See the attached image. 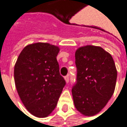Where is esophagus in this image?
Masks as SVG:
<instances>
[{"label":"esophagus","mask_w":127,"mask_h":127,"mask_svg":"<svg viewBox=\"0 0 127 127\" xmlns=\"http://www.w3.org/2000/svg\"><path fill=\"white\" fill-rule=\"evenodd\" d=\"M64 80H65V81H66V83H68L69 82V76H66V77H64Z\"/></svg>","instance_id":"34e87169"}]
</instances>
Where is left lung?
Segmentation results:
<instances>
[{
    "instance_id": "8db88e82",
    "label": "left lung",
    "mask_w": 127,
    "mask_h": 127,
    "mask_svg": "<svg viewBox=\"0 0 127 127\" xmlns=\"http://www.w3.org/2000/svg\"><path fill=\"white\" fill-rule=\"evenodd\" d=\"M77 84L72 89L74 106L84 116L97 115L111 98L117 72L112 55L100 46H81L75 52Z\"/></svg>"
}]
</instances>
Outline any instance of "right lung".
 Masks as SVG:
<instances>
[{"label":"right lung","mask_w":127,"mask_h":127,"mask_svg":"<svg viewBox=\"0 0 127 127\" xmlns=\"http://www.w3.org/2000/svg\"><path fill=\"white\" fill-rule=\"evenodd\" d=\"M58 46L34 43L25 46L14 68L15 83L22 102L32 115L43 118L56 107L65 85L60 74Z\"/></svg>","instance_id":"obj_1"}]
</instances>
